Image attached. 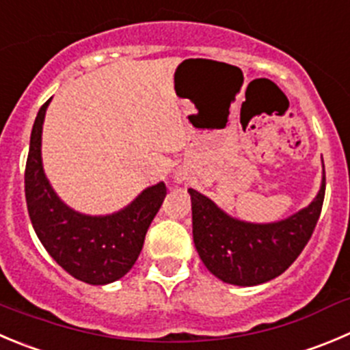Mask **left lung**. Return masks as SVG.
I'll use <instances>...</instances> for the list:
<instances>
[{"instance_id": "left-lung-1", "label": "left lung", "mask_w": 350, "mask_h": 350, "mask_svg": "<svg viewBox=\"0 0 350 350\" xmlns=\"http://www.w3.org/2000/svg\"><path fill=\"white\" fill-rule=\"evenodd\" d=\"M189 194L194 244L206 268L225 284L251 287L282 275L309 242L325 199V166L314 201L277 223L241 221L201 192Z\"/></svg>"}]
</instances>
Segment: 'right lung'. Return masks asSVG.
<instances>
[{
    "instance_id": "add662e5",
    "label": "right lung",
    "mask_w": 350,
    "mask_h": 350,
    "mask_svg": "<svg viewBox=\"0 0 350 350\" xmlns=\"http://www.w3.org/2000/svg\"><path fill=\"white\" fill-rule=\"evenodd\" d=\"M44 103L36 116L25 165V201L32 227L53 259L73 278L106 285L127 275L144 245L146 232L166 196L163 182L142 191L127 208L106 216L73 211L56 196L42 170Z\"/></svg>"
}]
</instances>
